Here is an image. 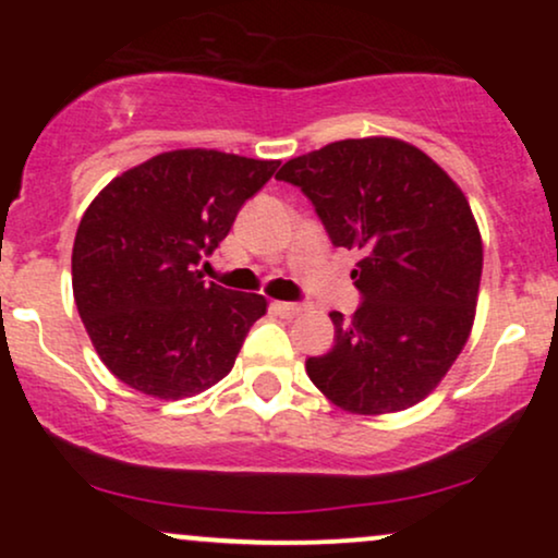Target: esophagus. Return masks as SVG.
Here are the masks:
<instances>
[{"label":"esophagus","instance_id":"esophagus-1","mask_svg":"<svg viewBox=\"0 0 558 558\" xmlns=\"http://www.w3.org/2000/svg\"><path fill=\"white\" fill-rule=\"evenodd\" d=\"M272 312L280 317H296L301 312V304H293V301H272Z\"/></svg>","mask_w":558,"mask_h":558}]
</instances>
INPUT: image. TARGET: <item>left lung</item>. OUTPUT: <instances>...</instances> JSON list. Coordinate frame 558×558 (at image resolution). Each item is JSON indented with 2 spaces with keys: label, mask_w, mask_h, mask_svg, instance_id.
I'll use <instances>...</instances> for the list:
<instances>
[{
  "label": "left lung",
  "mask_w": 558,
  "mask_h": 558,
  "mask_svg": "<svg viewBox=\"0 0 558 558\" xmlns=\"http://www.w3.org/2000/svg\"><path fill=\"white\" fill-rule=\"evenodd\" d=\"M278 181L299 185L332 246L356 248L362 304L330 312L332 349L306 375L351 414L414 407L444 380L475 319L483 241L470 202L417 146L345 138L288 159Z\"/></svg>",
  "instance_id": "left-lung-1"
}]
</instances>
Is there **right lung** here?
<instances>
[{
    "label": "right lung",
    "instance_id": "obj_1",
    "mask_svg": "<svg viewBox=\"0 0 558 558\" xmlns=\"http://www.w3.org/2000/svg\"><path fill=\"white\" fill-rule=\"evenodd\" d=\"M278 165L215 149L165 151L88 204L73 243V296L96 354L125 386L185 399L230 373L267 301L204 283L194 267Z\"/></svg>",
    "mask_w": 558,
    "mask_h": 558
}]
</instances>
